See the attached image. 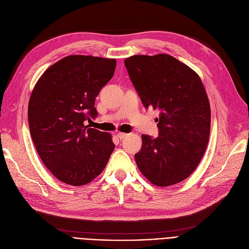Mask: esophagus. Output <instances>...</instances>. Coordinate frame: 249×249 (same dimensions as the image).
Masks as SVG:
<instances>
[{
  "instance_id": "1",
  "label": "esophagus",
  "mask_w": 249,
  "mask_h": 249,
  "mask_svg": "<svg viewBox=\"0 0 249 249\" xmlns=\"http://www.w3.org/2000/svg\"><path fill=\"white\" fill-rule=\"evenodd\" d=\"M117 136H118V138H119V139H124V138L128 137L129 134L123 133V132H118V133H117Z\"/></svg>"
}]
</instances>
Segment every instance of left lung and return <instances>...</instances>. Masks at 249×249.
Instances as JSON below:
<instances>
[{
    "label": "left lung",
    "instance_id": "obj_1",
    "mask_svg": "<svg viewBox=\"0 0 249 249\" xmlns=\"http://www.w3.org/2000/svg\"><path fill=\"white\" fill-rule=\"evenodd\" d=\"M124 63L144 107L160 112V136H141L136 164L151 184L176 185L192 175L207 148L211 109L204 85L197 72L168 54L133 55Z\"/></svg>",
    "mask_w": 249,
    "mask_h": 249
}]
</instances>
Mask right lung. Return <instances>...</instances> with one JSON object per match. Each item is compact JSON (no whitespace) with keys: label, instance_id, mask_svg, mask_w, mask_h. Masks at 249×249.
Listing matches in <instances>:
<instances>
[{"label":"right lung","instance_id":"obj_1","mask_svg":"<svg viewBox=\"0 0 249 249\" xmlns=\"http://www.w3.org/2000/svg\"><path fill=\"white\" fill-rule=\"evenodd\" d=\"M116 59L69 55L37 81L28 105L30 134L44 165L71 186L89 184L104 171L115 148L112 135L89 128L95 100L114 75Z\"/></svg>","mask_w":249,"mask_h":249}]
</instances>
